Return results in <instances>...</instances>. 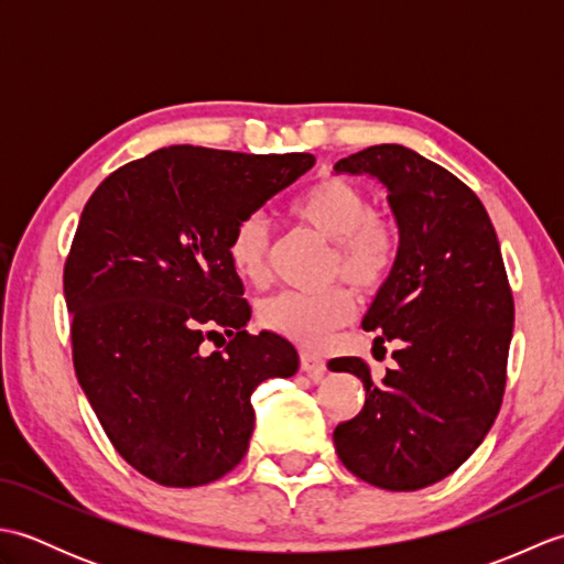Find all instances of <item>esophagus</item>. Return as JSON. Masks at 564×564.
<instances>
[{
	"label": "esophagus",
	"instance_id": "esophagus-1",
	"mask_svg": "<svg viewBox=\"0 0 564 564\" xmlns=\"http://www.w3.org/2000/svg\"><path fill=\"white\" fill-rule=\"evenodd\" d=\"M301 368H303L305 373H307L310 378H313V380H319L322 376H325L327 364H325V358H322L319 354L301 351Z\"/></svg>",
	"mask_w": 564,
	"mask_h": 564
}]
</instances>
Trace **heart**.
Masks as SVG:
<instances>
[{
    "mask_svg": "<svg viewBox=\"0 0 564 564\" xmlns=\"http://www.w3.org/2000/svg\"><path fill=\"white\" fill-rule=\"evenodd\" d=\"M293 218L332 242L329 275L378 291L400 259V227L390 215L373 210L361 186L341 176H319L291 203ZM227 259L239 279L251 285L269 281V230L261 215H245L227 239ZM356 313L354 295L334 285L319 293L285 291L259 305V322L279 337L317 349L334 329Z\"/></svg>",
    "mask_w": 564,
    "mask_h": 564,
    "instance_id": "1",
    "label": "heart"
}]
</instances>
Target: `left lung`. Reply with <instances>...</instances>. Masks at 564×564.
<instances>
[{
    "label": "left lung",
    "mask_w": 564,
    "mask_h": 564,
    "mask_svg": "<svg viewBox=\"0 0 564 564\" xmlns=\"http://www.w3.org/2000/svg\"><path fill=\"white\" fill-rule=\"evenodd\" d=\"M388 188L402 249L364 317L394 344L376 380L364 358H332L361 378L364 410L334 429L339 460L364 482L412 492L458 470L499 414L513 297L495 225L458 176L402 145H373L334 164Z\"/></svg>",
    "instance_id": "obj_1"
}]
</instances>
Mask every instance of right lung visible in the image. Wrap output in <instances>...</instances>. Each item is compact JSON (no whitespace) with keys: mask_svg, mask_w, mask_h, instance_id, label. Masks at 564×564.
Wrapping results in <instances>:
<instances>
[{"mask_svg":"<svg viewBox=\"0 0 564 564\" xmlns=\"http://www.w3.org/2000/svg\"><path fill=\"white\" fill-rule=\"evenodd\" d=\"M313 164L172 145L106 176L82 210L63 275L75 373L113 448L158 485L230 473L254 431L251 392L297 370L289 339L247 332L227 239ZM218 328L231 341L206 357Z\"/></svg>","mask_w":564,"mask_h":564,"instance_id":"1","label":"right lung"}]
</instances>
